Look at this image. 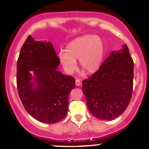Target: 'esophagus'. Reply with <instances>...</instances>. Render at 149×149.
<instances>
[{
    "instance_id": "34e87169",
    "label": "esophagus",
    "mask_w": 149,
    "mask_h": 149,
    "mask_svg": "<svg viewBox=\"0 0 149 149\" xmlns=\"http://www.w3.org/2000/svg\"><path fill=\"white\" fill-rule=\"evenodd\" d=\"M76 86H80V85H81V82H80V80L79 79H76Z\"/></svg>"
}]
</instances>
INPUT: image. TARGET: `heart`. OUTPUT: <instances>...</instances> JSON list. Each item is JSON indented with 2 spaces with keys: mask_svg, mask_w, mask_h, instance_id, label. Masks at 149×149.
<instances>
[{
  "mask_svg": "<svg viewBox=\"0 0 149 149\" xmlns=\"http://www.w3.org/2000/svg\"><path fill=\"white\" fill-rule=\"evenodd\" d=\"M105 54V46L100 37L85 35L73 40L66 45V52L59 53V59L66 73L77 69L76 61L87 73H95L100 68ZM84 71L82 72L84 73Z\"/></svg>",
  "mask_w": 149,
  "mask_h": 149,
  "instance_id": "b5f03b06",
  "label": "heart"
}]
</instances>
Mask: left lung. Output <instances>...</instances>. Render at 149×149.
Here are the masks:
<instances>
[{"mask_svg": "<svg viewBox=\"0 0 149 149\" xmlns=\"http://www.w3.org/2000/svg\"><path fill=\"white\" fill-rule=\"evenodd\" d=\"M134 62L126 44L112 51L98 71L83 81L87 106L94 117L102 120L117 118L132 98Z\"/></svg>", "mask_w": 149, "mask_h": 149, "instance_id": "left-lung-1", "label": "left lung"}]
</instances>
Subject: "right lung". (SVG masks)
Returning a JSON list of instances; mask_svg holds the SVG:
<instances>
[{
  "mask_svg": "<svg viewBox=\"0 0 149 149\" xmlns=\"http://www.w3.org/2000/svg\"><path fill=\"white\" fill-rule=\"evenodd\" d=\"M59 64L50 42L27 38L17 65L18 93L26 111L44 123H55L66 116L69 95L75 88L74 78L57 70Z\"/></svg>",
  "mask_w": 149,
  "mask_h": 149,
  "instance_id": "add662e5",
  "label": "right lung"
}]
</instances>
